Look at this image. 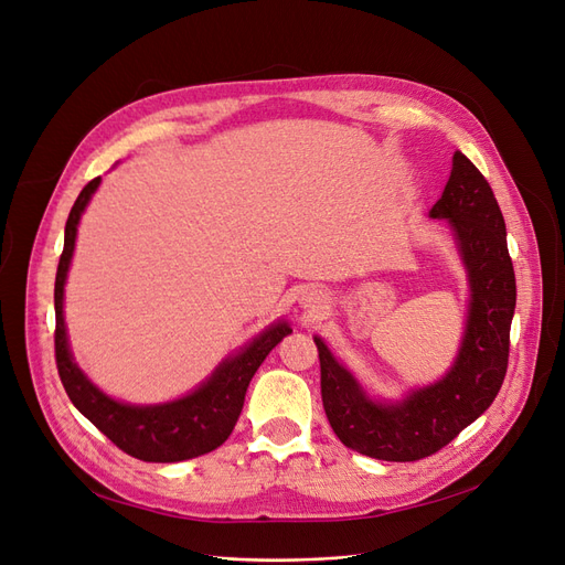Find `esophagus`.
<instances>
[{"label": "esophagus", "mask_w": 565, "mask_h": 565, "mask_svg": "<svg viewBox=\"0 0 565 565\" xmlns=\"http://www.w3.org/2000/svg\"><path fill=\"white\" fill-rule=\"evenodd\" d=\"M299 303L306 310H320L327 303V295L320 289H306V291H301Z\"/></svg>", "instance_id": "1"}]
</instances>
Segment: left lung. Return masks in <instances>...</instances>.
Listing matches in <instances>:
<instances>
[{
  "mask_svg": "<svg viewBox=\"0 0 565 565\" xmlns=\"http://www.w3.org/2000/svg\"><path fill=\"white\" fill-rule=\"evenodd\" d=\"M428 215L447 222L470 287L461 348L449 371L398 401L373 398L315 335L322 403L333 434L371 459L417 461L436 455L489 408L508 371L516 282L505 220L487 178L461 150Z\"/></svg>",
  "mask_w": 565,
  "mask_h": 565,
  "instance_id": "left-lung-1",
  "label": "left lung"
}]
</instances>
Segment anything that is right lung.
I'll list each match as a JSON object with an SVG mask.
<instances>
[{
    "label": "right lung",
    "mask_w": 565,
    "mask_h": 565,
    "mask_svg": "<svg viewBox=\"0 0 565 565\" xmlns=\"http://www.w3.org/2000/svg\"><path fill=\"white\" fill-rule=\"evenodd\" d=\"M99 183L102 178H95L81 190L64 227V250L55 276V361L62 385L78 413L134 459L173 463L209 455L234 431L247 385H250L266 354L287 333H291V327L285 320L266 327L238 352L222 359V364L211 373V377L183 398L154 405H134L104 394L78 369L64 324V285L74 257L78 222Z\"/></svg>",
    "instance_id": "obj_1"
}]
</instances>
